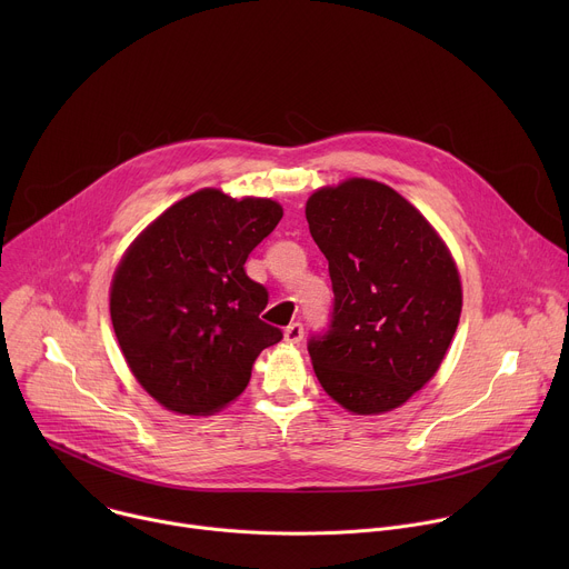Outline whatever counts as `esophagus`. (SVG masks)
I'll return each instance as SVG.
<instances>
[{"label": "esophagus", "mask_w": 569, "mask_h": 569, "mask_svg": "<svg viewBox=\"0 0 569 569\" xmlns=\"http://www.w3.org/2000/svg\"><path fill=\"white\" fill-rule=\"evenodd\" d=\"M283 340L288 342V345H299L301 340H303V327L299 321H292L290 327L283 331Z\"/></svg>", "instance_id": "obj_1"}]
</instances>
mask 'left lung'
<instances>
[{"instance_id":"1","label":"left lung","mask_w":569,"mask_h":569,"mask_svg":"<svg viewBox=\"0 0 569 569\" xmlns=\"http://www.w3.org/2000/svg\"><path fill=\"white\" fill-rule=\"evenodd\" d=\"M306 220L329 261L333 312L312 336L315 376L353 415H382L441 367L461 315L450 250L423 213L376 180L317 189Z\"/></svg>"}]
</instances>
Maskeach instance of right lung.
Returning a JSON list of instances; mask_svg holds the SVG:
<instances>
[{
  "mask_svg": "<svg viewBox=\"0 0 569 569\" xmlns=\"http://www.w3.org/2000/svg\"><path fill=\"white\" fill-rule=\"evenodd\" d=\"M270 198L202 189L152 220L123 254L110 317L137 382L167 410L207 417L242 393L283 333L259 315L268 290L246 261L279 224Z\"/></svg>",
  "mask_w": 569,
  "mask_h": 569,
  "instance_id": "1",
  "label": "right lung"
}]
</instances>
